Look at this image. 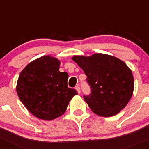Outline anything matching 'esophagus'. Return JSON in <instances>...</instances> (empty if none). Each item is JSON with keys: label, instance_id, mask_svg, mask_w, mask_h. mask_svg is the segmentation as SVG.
<instances>
[{"label": "esophagus", "instance_id": "esophagus-1", "mask_svg": "<svg viewBox=\"0 0 149 149\" xmlns=\"http://www.w3.org/2000/svg\"><path fill=\"white\" fill-rule=\"evenodd\" d=\"M76 88V90L77 91L78 93H81V88H80V87L79 86H76V88Z\"/></svg>", "mask_w": 149, "mask_h": 149}]
</instances>
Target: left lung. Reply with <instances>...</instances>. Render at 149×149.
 Returning a JSON list of instances; mask_svg holds the SVG:
<instances>
[{"mask_svg": "<svg viewBox=\"0 0 149 149\" xmlns=\"http://www.w3.org/2000/svg\"><path fill=\"white\" fill-rule=\"evenodd\" d=\"M84 70L91 93L84 95L92 111L101 116L118 113L133 95L134 81L132 71L120 59L103 54L72 58Z\"/></svg>", "mask_w": 149, "mask_h": 149, "instance_id": "8db88e82", "label": "left lung"}]
</instances>
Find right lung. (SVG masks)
<instances>
[{"label":"right lung","instance_id":"add662e5","mask_svg":"<svg viewBox=\"0 0 149 149\" xmlns=\"http://www.w3.org/2000/svg\"><path fill=\"white\" fill-rule=\"evenodd\" d=\"M60 61L43 56L28 64L20 73L16 86L25 107L37 118L51 120L65 113L78 93L68 87V75L59 71Z\"/></svg>","mask_w":149,"mask_h":149}]
</instances>
